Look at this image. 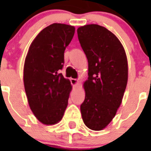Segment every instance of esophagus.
I'll return each mask as SVG.
<instances>
[{
    "mask_svg": "<svg viewBox=\"0 0 151 151\" xmlns=\"http://www.w3.org/2000/svg\"><path fill=\"white\" fill-rule=\"evenodd\" d=\"M70 82H71V84L73 86H76V85H77L78 84V81L77 79H76V78H71Z\"/></svg>",
    "mask_w": 151,
    "mask_h": 151,
    "instance_id": "obj_1",
    "label": "esophagus"
}]
</instances>
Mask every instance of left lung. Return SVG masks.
<instances>
[{"label": "left lung", "mask_w": 151, "mask_h": 151, "mask_svg": "<svg viewBox=\"0 0 151 151\" xmlns=\"http://www.w3.org/2000/svg\"><path fill=\"white\" fill-rule=\"evenodd\" d=\"M77 33L88 62L80 110L85 125L100 131L111 122L122 103L128 82L127 57L119 40L106 28L91 24L78 28Z\"/></svg>", "instance_id": "1"}]
</instances>
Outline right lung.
<instances>
[{
	"mask_svg": "<svg viewBox=\"0 0 151 151\" xmlns=\"http://www.w3.org/2000/svg\"><path fill=\"white\" fill-rule=\"evenodd\" d=\"M75 27L54 23L45 28L29 47L24 64L23 81L30 109L45 125L62 119L72 90L70 81L60 73L64 51Z\"/></svg>",
	"mask_w": 151,
	"mask_h": 151,
	"instance_id": "right-lung-1",
	"label": "right lung"
}]
</instances>
